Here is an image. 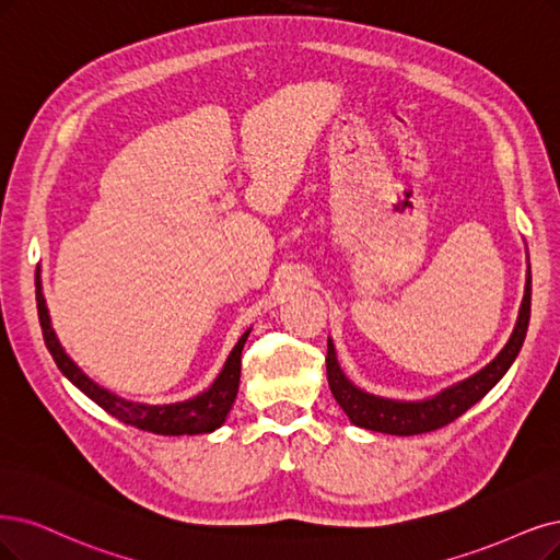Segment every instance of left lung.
<instances>
[{
	"label": "left lung",
	"instance_id": "1",
	"mask_svg": "<svg viewBox=\"0 0 560 560\" xmlns=\"http://www.w3.org/2000/svg\"><path fill=\"white\" fill-rule=\"evenodd\" d=\"M528 320H530V277L526 283V295L522 302L520 320H516L514 332L508 346L499 353V358H495L491 364H487L482 371H478L475 376L452 385L450 389H443L439 397L427 399V401H392V399L366 395V392H362L343 376V371L339 369V362L335 355V346L332 341H327L325 364H327L329 389H332L337 404L343 408L350 422L358 427L381 431V433H395V436H416V433L436 431L462 418L470 406L478 404L487 392L505 376V371L512 366L514 358L520 355L522 343L526 339Z\"/></svg>",
	"mask_w": 560,
	"mask_h": 560
}]
</instances>
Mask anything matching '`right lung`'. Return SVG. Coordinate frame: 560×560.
Instances as JSON below:
<instances>
[{
  "mask_svg": "<svg viewBox=\"0 0 560 560\" xmlns=\"http://www.w3.org/2000/svg\"><path fill=\"white\" fill-rule=\"evenodd\" d=\"M36 306H38V323L44 329V341L50 350L55 364L59 366L61 374H65L78 389L85 392V395L98 404L103 410L110 412L124 424H131L142 431L159 433V436H184V433H210L219 429L231 410L237 387H240V371H242V348L248 337V332L242 335L237 346L233 348L231 358H228L223 371L210 389H205L202 395L182 401V404H168V406H148V404H133L121 399L113 392L98 387L94 381H90L82 371L71 362V358L65 353V348L59 346L50 316L46 308L44 293H40V283L36 281Z\"/></svg>",
  "mask_w": 560,
  "mask_h": 560,
  "instance_id": "1",
  "label": "right lung"
}]
</instances>
